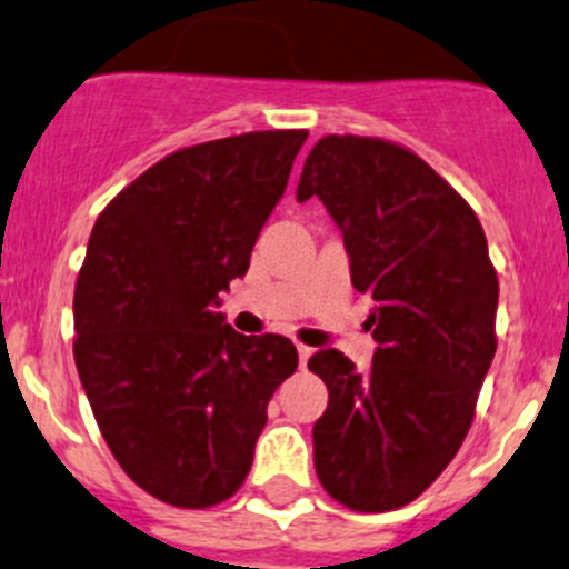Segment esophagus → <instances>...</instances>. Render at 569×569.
<instances>
[{"mask_svg": "<svg viewBox=\"0 0 569 569\" xmlns=\"http://www.w3.org/2000/svg\"><path fill=\"white\" fill-rule=\"evenodd\" d=\"M312 353H315L312 348H307V345H298V361H301V367H307L309 356H312Z\"/></svg>", "mask_w": 569, "mask_h": 569, "instance_id": "esophagus-1", "label": "esophagus"}]
</instances>
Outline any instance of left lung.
Returning <instances> with one entry per match:
<instances>
[{
  "instance_id": "8db88e82",
  "label": "left lung",
  "mask_w": 569,
  "mask_h": 569,
  "mask_svg": "<svg viewBox=\"0 0 569 569\" xmlns=\"http://www.w3.org/2000/svg\"><path fill=\"white\" fill-rule=\"evenodd\" d=\"M296 197H318L342 232L378 342L367 372L333 348L309 359L328 386L318 479L356 512L406 507L458 455L496 356L499 279L482 224L436 169L383 139L323 137Z\"/></svg>"
}]
</instances>
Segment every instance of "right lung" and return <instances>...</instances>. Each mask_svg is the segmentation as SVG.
Instances as JSON below:
<instances>
[{"label":"right lung","instance_id":"1","mask_svg":"<svg viewBox=\"0 0 569 569\" xmlns=\"http://www.w3.org/2000/svg\"><path fill=\"white\" fill-rule=\"evenodd\" d=\"M307 131H254L167 156L98 216L73 296V359L122 471L172 507L230 499L268 400L298 367L279 333L216 312L249 271Z\"/></svg>","mask_w":569,"mask_h":569}]
</instances>
